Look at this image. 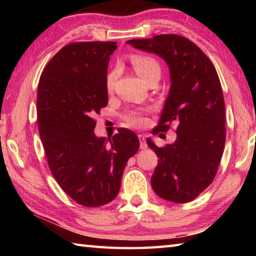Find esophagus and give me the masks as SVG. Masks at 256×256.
<instances>
[{
    "label": "esophagus",
    "mask_w": 256,
    "mask_h": 256,
    "mask_svg": "<svg viewBox=\"0 0 256 256\" xmlns=\"http://www.w3.org/2000/svg\"><path fill=\"white\" fill-rule=\"evenodd\" d=\"M138 140H140V148L141 149L148 148V144H146V136H144L140 134V136H138Z\"/></svg>",
    "instance_id": "34e87169"
}]
</instances>
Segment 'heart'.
I'll return each mask as SVG.
<instances>
[{
    "label": "heart",
    "mask_w": 256,
    "mask_h": 256,
    "mask_svg": "<svg viewBox=\"0 0 256 256\" xmlns=\"http://www.w3.org/2000/svg\"><path fill=\"white\" fill-rule=\"evenodd\" d=\"M131 63L134 68V70L146 82L148 81L151 76L154 74H160L162 68L157 60L154 56L136 53L131 55ZM116 78V70H112L108 72L106 76V88L110 90L112 88ZM123 118L125 122L132 126H144L146 123V118L141 110H130L126 114H124Z\"/></svg>",
    "instance_id": "b5f03b06"
}]
</instances>
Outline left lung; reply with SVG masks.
Returning <instances> with one entry per match:
<instances>
[{
    "label": "left lung",
    "mask_w": 256,
    "mask_h": 256,
    "mask_svg": "<svg viewBox=\"0 0 256 256\" xmlns=\"http://www.w3.org/2000/svg\"><path fill=\"white\" fill-rule=\"evenodd\" d=\"M128 44L159 55L170 70L172 86L154 134L176 126L172 144H148L159 158L151 177L157 196L175 203L196 198L214 180L226 142L222 84L210 58L186 37L157 34Z\"/></svg>",
    "instance_id": "1"
}]
</instances>
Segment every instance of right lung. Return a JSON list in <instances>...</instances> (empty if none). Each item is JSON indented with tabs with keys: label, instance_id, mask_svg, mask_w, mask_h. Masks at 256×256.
<instances>
[{
	"label": "right lung",
	"instance_id": "1",
	"mask_svg": "<svg viewBox=\"0 0 256 256\" xmlns=\"http://www.w3.org/2000/svg\"><path fill=\"white\" fill-rule=\"evenodd\" d=\"M115 42H71L42 72L37 123L48 167L64 192L76 203L96 208L118 194L128 160L140 142L124 128L97 138L94 116L107 106L106 76Z\"/></svg>",
	"mask_w": 256,
	"mask_h": 256
}]
</instances>
